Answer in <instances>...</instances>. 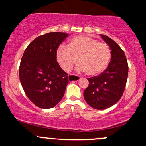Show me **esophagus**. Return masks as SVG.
Returning <instances> with one entry per match:
<instances>
[{
	"label": "esophagus",
	"mask_w": 146,
	"mask_h": 146,
	"mask_svg": "<svg viewBox=\"0 0 146 146\" xmlns=\"http://www.w3.org/2000/svg\"><path fill=\"white\" fill-rule=\"evenodd\" d=\"M68 80H69L70 82H76V81H78V80H80V78L78 75H70L68 77Z\"/></svg>",
	"instance_id": "obj_1"
}]
</instances>
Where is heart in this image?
<instances>
[{"label": "heart", "instance_id": "heart-1", "mask_svg": "<svg viewBox=\"0 0 146 146\" xmlns=\"http://www.w3.org/2000/svg\"><path fill=\"white\" fill-rule=\"evenodd\" d=\"M57 61L65 72L71 71L78 62V71L89 76L99 75L107 67L110 59L108 45L94 38L81 35L70 40L68 46L61 44L56 50Z\"/></svg>", "mask_w": 146, "mask_h": 146}]
</instances>
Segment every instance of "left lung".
Here are the masks:
<instances>
[{
	"instance_id": "1",
	"label": "left lung",
	"mask_w": 146,
	"mask_h": 146,
	"mask_svg": "<svg viewBox=\"0 0 146 146\" xmlns=\"http://www.w3.org/2000/svg\"><path fill=\"white\" fill-rule=\"evenodd\" d=\"M111 50L108 68L98 76L88 78V86L84 91L85 101L92 108L104 110L116 104L124 91L128 74L125 53L111 38L100 34Z\"/></svg>"
}]
</instances>
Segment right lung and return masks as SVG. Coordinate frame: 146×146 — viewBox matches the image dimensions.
<instances>
[{"mask_svg": "<svg viewBox=\"0 0 146 146\" xmlns=\"http://www.w3.org/2000/svg\"><path fill=\"white\" fill-rule=\"evenodd\" d=\"M68 33L50 32L33 40L22 57L20 81L25 94L39 108L48 109L60 102L68 74L57 62L56 50Z\"/></svg>", "mask_w": 146, "mask_h": 146, "instance_id": "add662e5", "label": "right lung"}]
</instances>
